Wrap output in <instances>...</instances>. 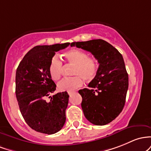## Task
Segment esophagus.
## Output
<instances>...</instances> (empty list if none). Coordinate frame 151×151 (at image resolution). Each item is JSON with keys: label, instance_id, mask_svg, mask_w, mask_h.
Returning a JSON list of instances; mask_svg holds the SVG:
<instances>
[{"label": "esophagus", "instance_id": "34e87169", "mask_svg": "<svg viewBox=\"0 0 151 151\" xmlns=\"http://www.w3.org/2000/svg\"><path fill=\"white\" fill-rule=\"evenodd\" d=\"M68 95H69V96H71V95H72V93H68Z\"/></svg>", "mask_w": 151, "mask_h": 151}]
</instances>
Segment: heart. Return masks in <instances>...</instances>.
I'll use <instances>...</instances> for the list:
<instances>
[{"label": "heart", "mask_w": 151, "mask_h": 151, "mask_svg": "<svg viewBox=\"0 0 151 151\" xmlns=\"http://www.w3.org/2000/svg\"><path fill=\"white\" fill-rule=\"evenodd\" d=\"M64 59L68 63L74 65L73 75L74 77L65 78L58 83V88L63 92L73 93L82 86L83 78L87 81H91L96 78L98 73V60L93 56H88L84 50L73 48L63 54ZM49 74L53 81H58L61 77L63 63L57 55H54L50 60L48 68Z\"/></svg>", "instance_id": "heart-1"}]
</instances>
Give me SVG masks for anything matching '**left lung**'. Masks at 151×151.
Wrapping results in <instances>:
<instances>
[{"mask_svg": "<svg viewBox=\"0 0 151 151\" xmlns=\"http://www.w3.org/2000/svg\"><path fill=\"white\" fill-rule=\"evenodd\" d=\"M70 46L91 52L99 63L98 73L89 83V88L78 91L85 117L96 126L111 123L124 107L128 88V75L123 56L102 39L73 42Z\"/></svg>", "mask_w": 151, "mask_h": 151, "instance_id": "1", "label": "left lung"}]
</instances>
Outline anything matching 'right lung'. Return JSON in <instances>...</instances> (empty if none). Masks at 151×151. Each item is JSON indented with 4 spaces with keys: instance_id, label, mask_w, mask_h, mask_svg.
I'll return each mask as SVG.
<instances>
[{
    "instance_id": "right-lung-1",
    "label": "right lung",
    "mask_w": 151,
    "mask_h": 151,
    "mask_svg": "<svg viewBox=\"0 0 151 151\" xmlns=\"http://www.w3.org/2000/svg\"><path fill=\"white\" fill-rule=\"evenodd\" d=\"M70 43L37 45L30 50L18 65L16 74V95L25 121L39 133L53 134L63 127L68 104L67 92L53 93L56 85L48 68L55 52L67 48Z\"/></svg>"
}]
</instances>
